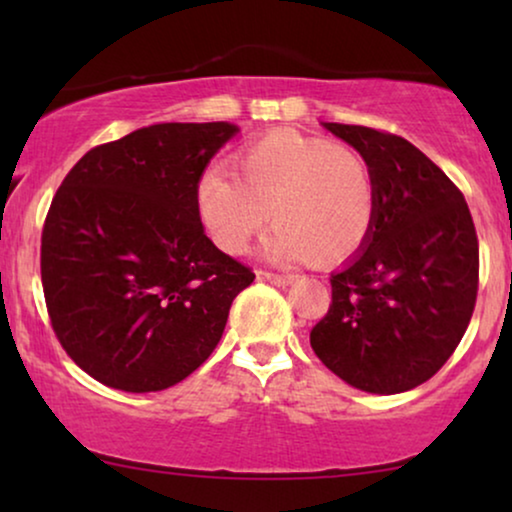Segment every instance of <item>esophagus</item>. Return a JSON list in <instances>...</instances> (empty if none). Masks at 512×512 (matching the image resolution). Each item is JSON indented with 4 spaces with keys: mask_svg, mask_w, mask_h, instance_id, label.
I'll return each mask as SVG.
<instances>
[{
    "mask_svg": "<svg viewBox=\"0 0 512 512\" xmlns=\"http://www.w3.org/2000/svg\"><path fill=\"white\" fill-rule=\"evenodd\" d=\"M263 277L275 286H289L293 282V275H279V272H263Z\"/></svg>",
    "mask_w": 512,
    "mask_h": 512,
    "instance_id": "obj_1",
    "label": "esophagus"
}]
</instances>
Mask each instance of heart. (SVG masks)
<instances>
[{"label": "heart", "instance_id": "obj_1", "mask_svg": "<svg viewBox=\"0 0 512 512\" xmlns=\"http://www.w3.org/2000/svg\"><path fill=\"white\" fill-rule=\"evenodd\" d=\"M198 212L226 254L247 251L270 212L268 256L338 263L373 228L375 181L349 146L279 130L237 156V177L221 167L202 174Z\"/></svg>", "mask_w": 512, "mask_h": 512}]
</instances>
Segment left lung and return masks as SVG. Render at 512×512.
<instances>
[{
    "label": "left lung",
    "mask_w": 512,
    "mask_h": 512,
    "mask_svg": "<svg viewBox=\"0 0 512 512\" xmlns=\"http://www.w3.org/2000/svg\"><path fill=\"white\" fill-rule=\"evenodd\" d=\"M324 128L366 160L375 219L359 254L331 275V307L310 345L352 387L401 394L436 375L464 338L478 296V235L459 188L408 139Z\"/></svg>",
    "instance_id": "left-lung-1"
}]
</instances>
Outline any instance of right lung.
I'll return each instance as SVG.
<instances>
[{
	"label": "right lung",
	"mask_w": 512,
	"mask_h": 512,
	"mask_svg": "<svg viewBox=\"0 0 512 512\" xmlns=\"http://www.w3.org/2000/svg\"><path fill=\"white\" fill-rule=\"evenodd\" d=\"M233 123H158L95 146L62 181L41 233L60 345L111 389L163 391L219 345L254 272L205 235L198 181Z\"/></svg>",
	"instance_id": "right-lung-1"
}]
</instances>
